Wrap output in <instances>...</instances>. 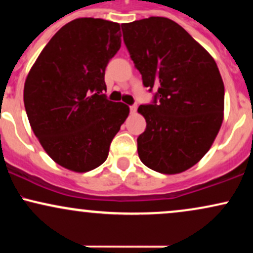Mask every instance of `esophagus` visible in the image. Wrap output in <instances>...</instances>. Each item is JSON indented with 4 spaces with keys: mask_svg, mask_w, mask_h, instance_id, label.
I'll return each instance as SVG.
<instances>
[{
    "mask_svg": "<svg viewBox=\"0 0 253 253\" xmlns=\"http://www.w3.org/2000/svg\"><path fill=\"white\" fill-rule=\"evenodd\" d=\"M136 108H138V106L136 104H132V106H129V110L132 114H134V113L136 112Z\"/></svg>",
    "mask_w": 253,
    "mask_h": 253,
    "instance_id": "esophagus-1",
    "label": "esophagus"
}]
</instances>
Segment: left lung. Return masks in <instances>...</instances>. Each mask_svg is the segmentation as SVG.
I'll list each match as a JSON object with an SVG mask.
<instances>
[{
	"label": "left lung",
	"instance_id": "1",
	"mask_svg": "<svg viewBox=\"0 0 253 253\" xmlns=\"http://www.w3.org/2000/svg\"><path fill=\"white\" fill-rule=\"evenodd\" d=\"M124 42L149 91L139 106L146 129L136 139L140 161L179 173L211 149L221 127L225 88L215 60L184 28L161 16L121 25Z\"/></svg>",
	"mask_w": 253,
	"mask_h": 253
}]
</instances>
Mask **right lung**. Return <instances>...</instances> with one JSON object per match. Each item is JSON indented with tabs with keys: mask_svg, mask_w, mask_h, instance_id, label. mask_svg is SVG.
Wrapping results in <instances>:
<instances>
[{
	"mask_svg": "<svg viewBox=\"0 0 253 253\" xmlns=\"http://www.w3.org/2000/svg\"><path fill=\"white\" fill-rule=\"evenodd\" d=\"M121 46L120 25L82 17L63 26L43 47L25 82L34 134L66 169L85 172L108 157L128 106L103 94L104 71Z\"/></svg>",
	"mask_w": 253,
	"mask_h": 253,
	"instance_id": "right-lung-1",
	"label": "right lung"
}]
</instances>
